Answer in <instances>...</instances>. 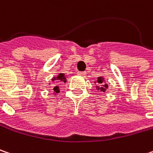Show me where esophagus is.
<instances>
[{"instance_id":"34e87169","label":"esophagus","mask_w":153,"mask_h":153,"mask_svg":"<svg viewBox=\"0 0 153 153\" xmlns=\"http://www.w3.org/2000/svg\"><path fill=\"white\" fill-rule=\"evenodd\" d=\"M77 74H78L79 76H86V72H85V71H78Z\"/></svg>"}]
</instances>
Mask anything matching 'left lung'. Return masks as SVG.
Returning <instances> with one entry per match:
<instances>
[{
    "label": "left lung",
    "mask_w": 153,
    "mask_h": 153,
    "mask_svg": "<svg viewBox=\"0 0 153 153\" xmlns=\"http://www.w3.org/2000/svg\"><path fill=\"white\" fill-rule=\"evenodd\" d=\"M95 83H97L96 89L100 90V91H102V92H106V90L108 88V84L106 82V81H105L103 76L97 77V80H96V82H95Z\"/></svg>",
    "instance_id": "obj_1"
}]
</instances>
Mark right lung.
<instances>
[{
	"instance_id": "obj_1",
	"label": "right lung",
	"mask_w": 153,
	"mask_h": 153,
	"mask_svg": "<svg viewBox=\"0 0 153 153\" xmlns=\"http://www.w3.org/2000/svg\"><path fill=\"white\" fill-rule=\"evenodd\" d=\"M67 82V76L65 75V73H59L57 76H53L51 79L50 82H49V85H51V83H55V82ZM53 95H57L60 92L59 90V87L56 85L54 88H53Z\"/></svg>"
}]
</instances>
